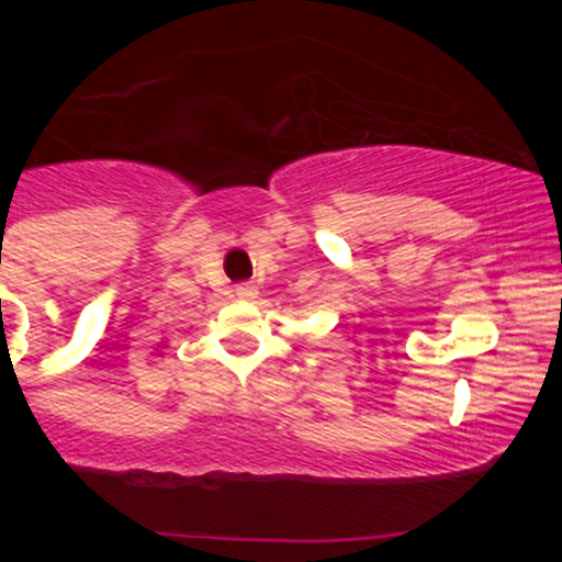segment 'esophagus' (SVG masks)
Returning <instances> with one entry per match:
<instances>
[{
    "label": "esophagus",
    "mask_w": 562,
    "mask_h": 562,
    "mask_svg": "<svg viewBox=\"0 0 562 562\" xmlns=\"http://www.w3.org/2000/svg\"><path fill=\"white\" fill-rule=\"evenodd\" d=\"M255 296H258V291L252 285H236V299H241V302H249Z\"/></svg>",
    "instance_id": "esophagus-1"
}]
</instances>
